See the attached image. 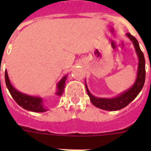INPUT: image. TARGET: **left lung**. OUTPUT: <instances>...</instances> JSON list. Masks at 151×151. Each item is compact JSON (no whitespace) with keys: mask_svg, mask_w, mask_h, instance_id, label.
<instances>
[{"mask_svg":"<svg viewBox=\"0 0 151 151\" xmlns=\"http://www.w3.org/2000/svg\"><path fill=\"white\" fill-rule=\"evenodd\" d=\"M127 36L134 44V48H135L137 54L138 56V59H139L137 79L132 87L129 89L127 91L122 93L119 97L112 98V99H108V98H98V97L92 96L88 89V87L85 85L87 93L90 97L92 104L95 106L100 108V109H102V110L115 111V110H121L122 108L125 107L138 96L145 84L146 72H145V60L143 52L141 50L138 41L134 36L132 35L130 33H127Z\"/></svg>","mask_w":151,"mask_h":151,"instance_id":"left-lung-1","label":"left lung"}]
</instances>
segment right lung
Returning <instances> with one entry per match:
<instances>
[{"label":"right lung","mask_w":151,"mask_h":151,"mask_svg":"<svg viewBox=\"0 0 151 151\" xmlns=\"http://www.w3.org/2000/svg\"><path fill=\"white\" fill-rule=\"evenodd\" d=\"M66 79V76L63 77L60 80V82L58 83V85H57V88H58V91L57 93V95H62L64 88H65ZM5 82H6V88H7L9 91H10L12 97L17 103V104L22 106L23 109L30 110V111L32 112H35V113H42V112L46 111V110L43 107V105H42V100L40 97H32V96L22 94V93L16 90L12 86L10 80H9V78H8L6 70L5 71Z\"/></svg>","instance_id":"right-lung-1"}]
</instances>
